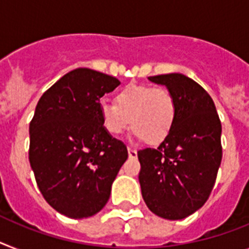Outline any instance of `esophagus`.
<instances>
[{
	"instance_id": "obj_1",
	"label": "esophagus",
	"mask_w": 249,
	"mask_h": 249,
	"mask_svg": "<svg viewBox=\"0 0 249 249\" xmlns=\"http://www.w3.org/2000/svg\"><path fill=\"white\" fill-rule=\"evenodd\" d=\"M128 153L130 158H137L138 157V152L137 149H134V148H128Z\"/></svg>"
}]
</instances>
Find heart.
Segmentation results:
<instances>
[{
	"label": "heart",
	"instance_id": "b5f03b06",
	"mask_svg": "<svg viewBox=\"0 0 249 249\" xmlns=\"http://www.w3.org/2000/svg\"><path fill=\"white\" fill-rule=\"evenodd\" d=\"M115 104L101 101L99 116L108 134L118 137L129 126L144 142L164 141L176 120V99L166 87L128 85L115 93Z\"/></svg>",
	"mask_w": 249,
	"mask_h": 249
}]
</instances>
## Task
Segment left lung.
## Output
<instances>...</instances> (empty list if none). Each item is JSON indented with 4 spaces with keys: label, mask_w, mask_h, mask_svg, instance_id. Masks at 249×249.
Masks as SVG:
<instances>
[{
    "label": "left lung",
    "mask_w": 249,
    "mask_h": 249,
    "mask_svg": "<svg viewBox=\"0 0 249 249\" xmlns=\"http://www.w3.org/2000/svg\"><path fill=\"white\" fill-rule=\"evenodd\" d=\"M176 99L173 128L160 147L138 152L139 182L152 213L179 220L199 210L215 185L221 162V123L214 101L194 79L181 73L148 77Z\"/></svg>",
    "instance_id": "1"
}]
</instances>
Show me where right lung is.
Returning a JSON list of instances; mask_svg holds the SVG:
<instances>
[{
    "label": "right lung",
    "instance_id": "right-lung-1",
    "mask_svg": "<svg viewBox=\"0 0 249 249\" xmlns=\"http://www.w3.org/2000/svg\"><path fill=\"white\" fill-rule=\"evenodd\" d=\"M119 85L116 77L77 68L37 102L29 128V160L44 199L66 216L99 213L128 158L124 143L108 134L99 116L100 99Z\"/></svg>",
    "mask_w": 249,
    "mask_h": 249
}]
</instances>
